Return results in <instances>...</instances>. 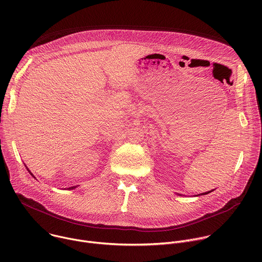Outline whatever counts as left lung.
<instances>
[{"label": "left lung", "instance_id": "left-lung-1", "mask_svg": "<svg viewBox=\"0 0 262 262\" xmlns=\"http://www.w3.org/2000/svg\"><path fill=\"white\" fill-rule=\"evenodd\" d=\"M211 191H209V192H207V193H203V194H199V195H206V194H208V193H210Z\"/></svg>", "mask_w": 262, "mask_h": 262}]
</instances>
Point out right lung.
<instances>
[{"mask_svg": "<svg viewBox=\"0 0 262 262\" xmlns=\"http://www.w3.org/2000/svg\"><path fill=\"white\" fill-rule=\"evenodd\" d=\"M29 172H30V171H29ZM30 173H31V172H30ZM31 175L33 176L32 173H31ZM76 188H77V186H71V188H69V190H73V189H76Z\"/></svg>", "mask_w": 262, "mask_h": 262, "instance_id": "add662e5", "label": "right lung"}]
</instances>
